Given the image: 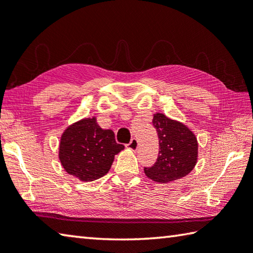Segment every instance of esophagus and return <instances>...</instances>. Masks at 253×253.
Returning a JSON list of instances; mask_svg holds the SVG:
<instances>
[{
	"label": "esophagus",
	"instance_id": "obj_1",
	"mask_svg": "<svg viewBox=\"0 0 253 253\" xmlns=\"http://www.w3.org/2000/svg\"><path fill=\"white\" fill-rule=\"evenodd\" d=\"M127 147L131 151H136L138 148V141L136 138H133L129 143L127 144Z\"/></svg>",
	"mask_w": 253,
	"mask_h": 253
}]
</instances>
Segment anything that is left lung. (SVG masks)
Segmentation results:
<instances>
[{"mask_svg": "<svg viewBox=\"0 0 253 253\" xmlns=\"http://www.w3.org/2000/svg\"><path fill=\"white\" fill-rule=\"evenodd\" d=\"M153 126L159 136V156L150 168H144L147 178L168 183L181 179L194 170L198 159L197 137L189 127L156 112Z\"/></svg>", "mask_w": 253, "mask_h": 253, "instance_id": "left-lung-1", "label": "left lung"}]
</instances>
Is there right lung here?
Here are the masks:
<instances>
[{
    "mask_svg": "<svg viewBox=\"0 0 253 253\" xmlns=\"http://www.w3.org/2000/svg\"><path fill=\"white\" fill-rule=\"evenodd\" d=\"M111 129H102L97 118H84L64 130L58 158L67 173L81 181H94L108 173L115 155L124 150Z\"/></svg>",
    "mask_w": 253,
    "mask_h": 253,
    "instance_id": "obj_1",
    "label": "right lung"
}]
</instances>
